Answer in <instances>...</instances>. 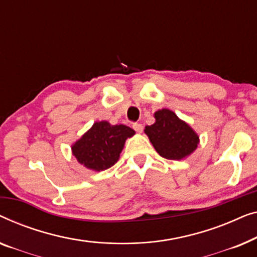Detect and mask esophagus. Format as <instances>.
<instances>
[{
	"label": "esophagus",
	"instance_id": "34e87169",
	"mask_svg": "<svg viewBox=\"0 0 257 257\" xmlns=\"http://www.w3.org/2000/svg\"><path fill=\"white\" fill-rule=\"evenodd\" d=\"M133 128L137 133H142L143 132V125L141 123H137V122H136V123H133Z\"/></svg>",
	"mask_w": 257,
	"mask_h": 257
}]
</instances>
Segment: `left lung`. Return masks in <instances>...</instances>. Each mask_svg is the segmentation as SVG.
Returning <instances> with one entry per match:
<instances>
[{
	"label": "left lung",
	"mask_w": 257,
	"mask_h": 257,
	"mask_svg": "<svg viewBox=\"0 0 257 257\" xmlns=\"http://www.w3.org/2000/svg\"><path fill=\"white\" fill-rule=\"evenodd\" d=\"M156 122L144 132L158 154L166 160L178 161L196 150L199 137L185 122L169 109L155 113Z\"/></svg>",
	"instance_id": "1"
}]
</instances>
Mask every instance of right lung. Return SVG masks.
Instances as JSON below:
<instances>
[{
    "label": "right lung",
    "instance_id": "right-lung-1",
    "mask_svg": "<svg viewBox=\"0 0 257 257\" xmlns=\"http://www.w3.org/2000/svg\"><path fill=\"white\" fill-rule=\"evenodd\" d=\"M135 132L124 124L95 122L93 127L72 147L73 155L86 168L101 171L116 163L124 142Z\"/></svg>",
    "mask_w": 257,
    "mask_h": 257
}]
</instances>
